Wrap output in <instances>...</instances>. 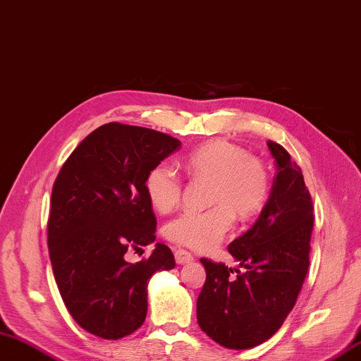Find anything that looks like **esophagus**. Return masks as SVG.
Listing matches in <instances>:
<instances>
[{"label": "esophagus", "instance_id": "1", "mask_svg": "<svg viewBox=\"0 0 361 361\" xmlns=\"http://www.w3.org/2000/svg\"><path fill=\"white\" fill-rule=\"evenodd\" d=\"M174 259L179 264H183V263L193 262V255H191L188 251H185V249H176Z\"/></svg>", "mask_w": 361, "mask_h": 361}]
</instances>
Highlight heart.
<instances>
[{
	"instance_id": "1",
	"label": "heart",
	"mask_w": 361,
	"mask_h": 361,
	"mask_svg": "<svg viewBox=\"0 0 361 361\" xmlns=\"http://www.w3.org/2000/svg\"><path fill=\"white\" fill-rule=\"evenodd\" d=\"M183 170L191 179L210 180L205 210H188L165 227L168 240L195 251H209L224 238L235 221L257 215L268 202L271 182L259 159L227 140L197 146L183 159ZM145 193L154 210L168 213L178 207L182 180L173 166L154 165L145 178Z\"/></svg>"
}]
</instances>
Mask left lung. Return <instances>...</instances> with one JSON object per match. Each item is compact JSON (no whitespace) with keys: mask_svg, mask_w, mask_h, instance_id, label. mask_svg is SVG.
I'll list each match as a JSON object with an SVG mask.
<instances>
[{"mask_svg":"<svg viewBox=\"0 0 361 361\" xmlns=\"http://www.w3.org/2000/svg\"><path fill=\"white\" fill-rule=\"evenodd\" d=\"M268 148L279 170L273 191L255 224L227 247L246 271L233 276L224 263L201 259L207 277L196 302L197 324L227 349L254 348L281 329L310 264V191L288 151L271 140Z\"/></svg>","mask_w":361,"mask_h":361,"instance_id":"obj_1","label":"left lung"}]
</instances>
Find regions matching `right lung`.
<instances>
[{"label": "right lung", "instance_id": "1", "mask_svg": "<svg viewBox=\"0 0 361 361\" xmlns=\"http://www.w3.org/2000/svg\"><path fill=\"white\" fill-rule=\"evenodd\" d=\"M180 146L164 132L107 123L65 160L53 185L48 247L65 307L88 334L120 340L143 324L148 281L176 267L157 243L148 259L128 252L156 240V216L145 178Z\"/></svg>", "mask_w": 361, "mask_h": 361}]
</instances>
